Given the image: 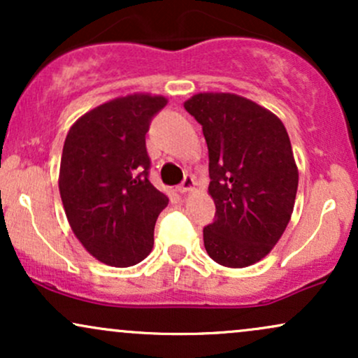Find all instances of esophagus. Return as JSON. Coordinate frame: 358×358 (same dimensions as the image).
I'll return each mask as SVG.
<instances>
[{
  "mask_svg": "<svg viewBox=\"0 0 358 358\" xmlns=\"http://www.w3.org/2000/svg\"><path fill=\"white\" fill-rule=\"evenodd\" d=\"M193 187H195V180H193L192 175H187L185 176V180L182 182V185H178V190L180 193H187V192H192Z\"/></svg>",
  "mask_w": 358,
  "mask_h": 358,
  "instance_id": "1",
  "label": "esophagus"
}]
</instances>
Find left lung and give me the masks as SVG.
<instances>
[{"label":"left lung","instance_id":"8db88e82","mask_svg":"<svg viewBox=\"0 0 358 358\" xmlns=\"http://www.w3.org/2000/svg\"><path fill=\"white\" fill-rule=\"evenodd\" d=\"M185 109L202 124L208 148V195L215 222L203 229L208 256L248 268L273 250L289 224L298 166L282 121L231 92H199Z\"/></svg>","mask_w":358,"mask_h":358}]
</instances>
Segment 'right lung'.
Returning <instances> with one entry per match:
<instances>
[{"label": "right lung", "mask_w": 358, "mask_h": 358, "mask_svg": "<svg viewBox=\"0 0 358 358\" xmlns=\"http://www.w3.org/2000/svg\"><path fill=\"white\" fill-rule=\"evenodd\" d=\"M168 104L134 92L80 116L62 151L59 190L72 232L92 257L114 268L138 264L153 249L168 196L148 180L146 133Z\"/></svg>", "instance_id": "1"}]
</instances>
